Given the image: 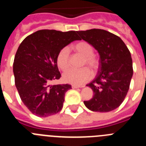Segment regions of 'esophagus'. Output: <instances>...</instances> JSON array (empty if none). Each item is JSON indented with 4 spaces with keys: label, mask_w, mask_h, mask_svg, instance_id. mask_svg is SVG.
Masks as SVG:
<instances>
[{
    "label": "esophagus",
    "mask_w": 146,
    "mask_h": 146,
    "mask_svg": "<svg viewBox=\"0 0 146 146\" xmlns=\"http://www.w3.org/2000/svg\"><path fill=\"white\" fill-rule=\"evenodd\" d=\"M84 87V86H77V85H72V88H82Z\"/></svg>",
    "instance_id": "34e87169"
}]
</instances>
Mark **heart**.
<instances>
[{
  "instance_id": "obj_1",
  "label": "heart",
  "mask_w": 146,
  "mask_h": 146,
  "mask_svg": "<svg viewBox=\"0 0 146 146\" xmlns=\"http://www.w3.org/2000/svg\"><path fill=\"white\" fill-rule=\"evenodd\" d=\"M75 52L84 57L82 65H87L93 71L97 70L99 60L98 57L94 54V47L87 42H80L73 46ZM56 63L59 69L66 70L69 66V50L67 47L61 49L56 57ZM91 73L88 68L85 67L79 70L69 69L63 74V80L65 82L81 86L91 79Z\"/></svg>"
}]
</instances>
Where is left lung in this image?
Here are the masks:
<instances>
[{
	"mask_svg": "<svg viewBox=\"0 0 146 146\" xmlns=\"http://www.w3.org/2000/svg\"><path fill=\"white\" fill-rule=\"evenodd\" d=\"M77 33L99 54L98 74L87 85L94 96L84 101L85 105L91 111H112L123 102L129 88L133 75L131 53L120 37L107 31L94 28Z\"/></svg>",
	"mask_w": 146,
	"mask_h": 146,
	"instance_id": "1",
	"label": "left lung"
}]
</instances>
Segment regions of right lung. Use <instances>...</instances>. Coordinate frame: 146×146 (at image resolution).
<instances>
[{"mask_svg": "<svg viewBox=\"0 0 146 146\" xmlns=\"http://www.w3.org/2000/svg\"><path fill=\"white\" fill-rule=\"evenodd\" d=\"M75 40L77 31L40 30L23 40L15 55L13 72L20 99L30 111L48 117L61 110L71 85H50L60 79L56 57L61 49Z\"/></svg>", "mask_w": 146, "mask_h": 146, "instance_id": "1", "label": "right lung"}]
</instances>
